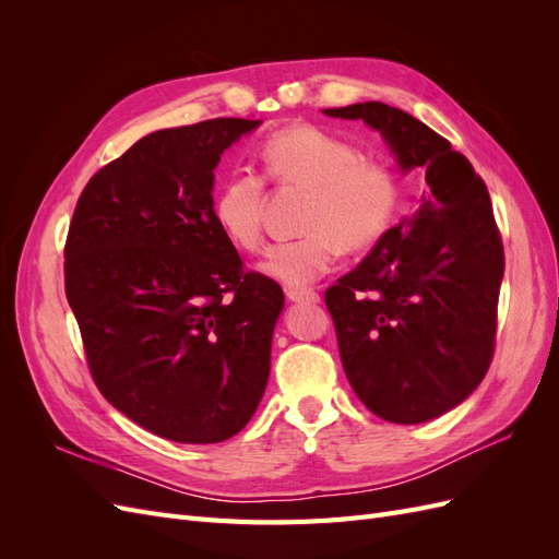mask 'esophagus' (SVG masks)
<instances>
[{"instance_id": "esophagus-1", "label": "esophagus", "mask_w": 559, "mask_h": 559, "mask_svg": "<svg viewBox=\"0 0 559 559\" xmlns=\"http://www.w3.org/2000/svg\"><path fill=\"white\" fill-rule=\"evenodd\" d=\"M286 296L294 302H319V294L314 289H289Z\"/></svg>"}]
</instances>
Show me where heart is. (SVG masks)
<instances>
[{
	"mask_svg": "<svg viewBox=\"0 0 559 559\" xmlns=\"http://www.w3.org/2000/svg\"><path fill=\"white\" fill-rule=\"evenodd\" d=\"M265 175L280 183L306 186L302 230L296 240L267 249L263 273L289 286L326 275L337 249L373 247L394 222L396 177L384 160L361 156L352 142L317 126H292L261 146ZM265 181L251 170L228 173L212 200V216L224 238L245 251L263 245Z\"/></svg>",
	"mask_w": 559,
	"mask_h": 559,
	"instance_id": "heart-1",
	"label": "heart"
}]
</instances>
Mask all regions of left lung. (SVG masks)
Instances as JSON below:
<instances>
[{
	"label": "left lung",
	"mask_w": 559,
	"mask_h": 559,
	"mask_svg": "<svg viewBox=\"0 0 559 559\" xmlns=\"http://www.w3.org/2000/svg\"><path fill=\"white\" fill-rule=\"evenodd\" d=\"M382 132L419 207L389 228L324 300L354 394L370 413L419 425L460 405L495 354L503 245L485 181L450 142L382 103L324 109Z\"/></svg>",
	"instance_id": "left-lung-1"
}]
</instances>
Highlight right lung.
<instances>
[{"label":"right lung","instance_id":"1","mask_svg":"<svg viewBox=\"0 0 559 559\" xmlns=\"http://www.w3.org/2000/svg\"><path fill=\"white\" fill-rule=\"evenodd\" d=\"M261 121L151 132L97 170L64 242V294L91 376L134 425L222 443L257 413L282 286L245 270L212 216L214 167Z\"/></svg>","mask_w":559,"mask_h":559}]
</instances>
